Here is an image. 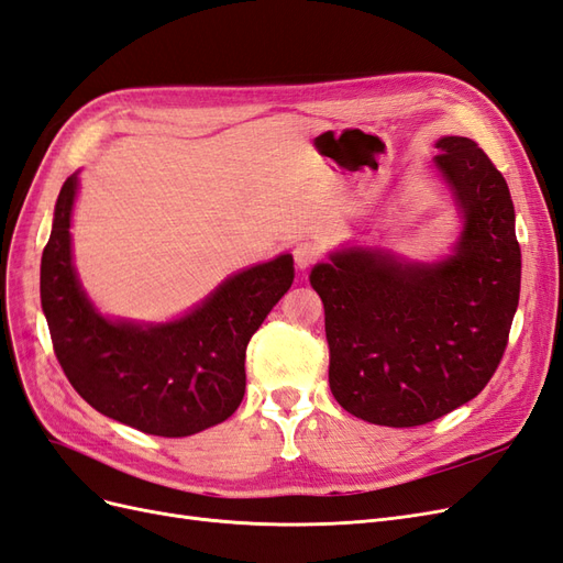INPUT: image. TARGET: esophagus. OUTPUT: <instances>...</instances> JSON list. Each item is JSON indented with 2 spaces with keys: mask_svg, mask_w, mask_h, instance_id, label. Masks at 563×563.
Wrapping results in <instances>:
<instances>
[{
  "mask_svg": "<svg viewBox=\"0 0 563 563\" xmlns=\"http://www.w3.org/2000/svg\"><path fill=\"white\" fill-rule=\"evenodd\" d=\"M294 261L298 269H308L319 261V249L312 242H300L294 249Z\"/></svg>",
  "mask_w": 563,
  "mask_h": 563,
  "instance_id": "esophagus-1",
  "label": "esophagus"
}]
</instances>
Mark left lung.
Here are the masks:
<instances>
[{"label":"left lung","instance_id":"8db88e82","mask_svg":"<svg viewBox=\"0 0 563 563\" xmlns=\"http://www.w3.org/2000/svg\"><path fill=\"white\" fill-rule=\"evenodd\" d=\"M465 230L451 258L420 265L347 249L312 269L329 385L347 413L416 428L451 413L496 373L519 305L521 249L503 174L470 139L437 141Z\"/></svg>","mask_w":563,"mask_h":563}]
</instances>
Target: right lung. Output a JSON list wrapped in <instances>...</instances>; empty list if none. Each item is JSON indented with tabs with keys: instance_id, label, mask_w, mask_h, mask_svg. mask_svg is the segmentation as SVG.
<instances>
[{
	"instance_id": "obj_1",
	"label": "right lung",
	"mask_w": 563,
	"mask_h": 563,
	"mask_svg": "<svg viewBox=\"0 0 563 563\" xmlns=\"http://www.w3.org/2000/svg\"><path fill=\"white\" fill-rule=\"evenodd\" d=\"M77 176L56 201L42 253L40 294L56 360L98 413L145 434L190 437L228 420L244 399L246 345L294 284V258L230 277L187 317L135 327L100 317L84 296L70 253Z\"/></svg>"
}]
</instances>
